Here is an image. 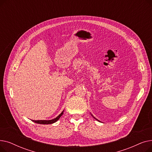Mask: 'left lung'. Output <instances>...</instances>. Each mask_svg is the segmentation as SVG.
Masks as SVG:
<instances>
[{
  "label": "left lung",
  "mask_w": 152,
  "mask_h": 152,
  "mask_svg": "<svg viewBox=\"0 0 152 152\" xmlns=\"http://www.w3.org/2000/svg\"><path fill=\"white\" fill-rule=\"evenodd\" d=\"M91 115H92V116H93V117H94V119H97V121H99V122H101V121H99V119H97V118H95V117H94V116H93V115H92V114H91Z\"/></svg>",
  "instance_id": "1"
}]
</instances>
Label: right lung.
<instances>
[{
	"mask_svg": "<svg viewBox=\"0 0 152 152\" xmlns=\"http://www.w3.org/2000/svg\"><path fill=\"white\" fill-rule=\"evenodd\" d=\"M63 111H64V110H63L62 112L58 116H57L54 119H50V120H31V121L36 123L41 124H53V123H54L55 122H57L58 120V119H60V118L63 114Z\"/></svg>",
	"mask_w": 152,
	"mask_h": 152,
	"instance_id": "right-lung-1",
	"label": "right lung"
}]
</instances>
